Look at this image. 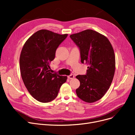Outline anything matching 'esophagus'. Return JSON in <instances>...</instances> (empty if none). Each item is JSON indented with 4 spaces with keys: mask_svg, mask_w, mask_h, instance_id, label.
Masks as SVG:
<instances>
[{
    "mask_svg": "<svg viewBox=\"0 0 135 135\" xmlns=\"http://www.w3.org/2000/svg\"><path fill=\"white\" fill-rule=\"evenodd\" d=\"M74 78V76L73 74H70L68 76V78L70 79H72Z\"/></svg>",
    "mask_w": 135,
    "mask_h": 135,
    "instance_id": "esophagus-1",
    "label": "esophagus"
}]
</instances>
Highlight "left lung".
Segmentation results:
<instances>
[{
    "mask_svg": "<svg viewBox=\"0 0 135 135\" xmlns=\"http://www.w3.org/2000/svg\"><path fill=\"white\" fill-rule=\"evenodd\" d=\"M80 49L81 62L88 65L86 75H78L80 83L76 90L79 98L88 103L100 100L112 84L115 70L113 46L104 35L86 30L70 35Z\"/></svg>",
    "mask_w": 135,
    "mask_h": 135,
    "instance_id": "left-lung-1",
    "label": "left lung"
}]
</instances>
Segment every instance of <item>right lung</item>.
<instances>
[{
	"label": "right lung",
	"mask_w": 135,
	"mask_h": 135,
	"mask_svg": "<svg viewBox=\"0 0 135 135\" xmlns=\"http://www.w3.org/2000/svg\"><path fill=\"white\" fill-rule=\"evenodd\" d=\"M67 35L39 30L27 39L22 47L20 57L21 77L30 94L40 102L53 101L67 81V76L50 72V64L55 57L57 48Z\"/></svg>",
	"instance_id": "obj_1"
}]
</instances>
